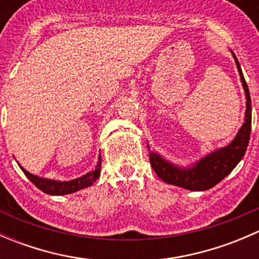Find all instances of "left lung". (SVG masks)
<instances>
[{
  "label": "left lung",
  "mask_w": 259,
  "mask_h": 259,
  "mask_svg": "<svg viewBox=\"0 0 259 259\" xmlns=\"http://www.w3.org/2000/svg\"><path fill=\"white\" fill-rule=\"evenodd\" d=\"M233 57L236 60L243 89L245 91V98H247V110H245V119L242 127L231 144L213 151L189 169H180L179 166H174L173 164L161 158L159 154L151 151L148 145L150 165L153 166L156 176L168 184L178 185L189 190L210 189L236 168L245 154L249 143L250 126H252V106H250L249 90L243 76L241 65L234 54Z\"/></svg>",
  "instance_id": "8db88e82"
}]
</instances>
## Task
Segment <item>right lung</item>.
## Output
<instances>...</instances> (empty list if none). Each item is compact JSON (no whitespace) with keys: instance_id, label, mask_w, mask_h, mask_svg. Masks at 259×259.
<instances>
[{"instance_id":"obj_1","label":"right lung","mask_w":259,"mask_h":259,"mask_svg":"<svg viewBox=\"0 0 259 259\" xmlns=\"http://www.w3.org/2000/svg\"><path fill=\"white\" fill-rule=\"evenodd\" d=\"M22 169V171L25 173V176L27 177L36 187L40 190H42L46 194L51 195H64V194H70V193L77 192V190L83 189V188H88L90 185H93V183L96 182V179H99L100 177V169H101V158L99 156V161L96 164L95 169L90 173H88L86 176L81 177V178L70 180V182H57V180H50L45 178H38V177L33 176V174L28 173L27 170L20 166Z\"/></svg>"}]
</instances>
